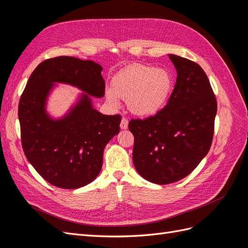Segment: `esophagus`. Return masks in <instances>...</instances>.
I'll list each match as a JSON object with an SVG mask.
<instances>
[{
	"instance_id": "1",
	"label": "esophagus",
	"mask_w": 248,
	"mask_h": 248,
	"mask_svg": "<svg viewBox=\"0 0 248 248\" xmlns=\"http://www.w3.org/2000/svg\"><path fill=\"white\" fill-rule=\"evenodd\" d=\"M120 127H121V129L128 128V120H127L126 118H122L121 123H120Z\"/></svg>"
}]
</instances>
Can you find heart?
I'll return each mask as SVG.
<instances>
[{
    "mask_svg": "<svg viewBox=\"0 0 248 248\" xmlns=\"http://www.w3.org/2000/svg\"><path fill=\"white\" fill-rule=\"evenodd\" d=\"M112 86L106 89L107 100L110 104L118 106L120 98H124L132 114L150 117L167 104L174 88V78L163 67L132 64L116 74Z\"/></svg>",
    "mask_w": 248,
    "mask_h": 248,
    "instance_id": "heart-1",
    "label": "heart"
}]
</instances>
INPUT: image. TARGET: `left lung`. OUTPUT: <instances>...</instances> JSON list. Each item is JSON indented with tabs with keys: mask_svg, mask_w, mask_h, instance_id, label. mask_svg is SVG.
I'll return each mask as SVG.
<instances>
[{
	"mask_svg": "<svg viewBox=\"0 0 248 248\" xmlns=\"http://www.w3.org/2000/svg\"><path fill=\"white\" fill-rule=\"evenodd\" d=\"M177 70L170 99L147 119H132V160L139 174L155 184L179 181L196 169L209 152L217 103L202 67L188 59L169 55Z\"/></svg>",
	"mask_w": 248,
	"mask_h": 248,
	"instance_id": "8db88e82",
	"label": "left lung"
}]
</instances>
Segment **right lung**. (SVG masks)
<instances>
[{
  "instance_id": "obj_1",
  "label": "right lung",
  "mask_w": 248,
  "mask_h": 248,
  "mask_svg": "<svg viewBox=\"0 0 248 248\" xmlns=\"http://www.w3.org/2000/svg\"><path fill=\"white\" fill-rule=\"evenodd\" d=\"M102 67L90 60L57 57L32 72L18 104L21 145L29 162L51 185L76 189L96 179L103 151L120 131L121 116L103 115L91 96H104ZM67 83L84 93L66 115L51 118L46 101L55 83Z\"/></svg>"
}]
</instances>
